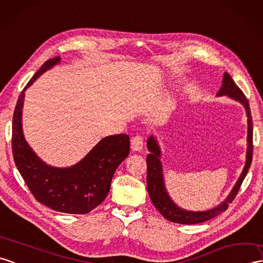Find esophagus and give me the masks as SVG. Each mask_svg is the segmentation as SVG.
<instances>
[{"label": "esophagus", "mask_w": 263, "mask_h": 263, "mask_svg": "<svg viewBox=\"0 0 263 263\" xmlns=\"http://www.w3.org/2000/svg\"><path fill=\"white\" fill-rule=\"evenodd\" d=\"M131 148L134 151H140L143 148V137L137 134L131 139Z\"/></svg>", "instance_id": "esophagus-1"}]
</instances>
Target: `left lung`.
Masks as SVG:
<instances>
[{
  "mask_svg": "<svg viewBox=\"0 0 263 263\" xmlns=\"http://www.w3.org/2000/svg\"><path fill=\"white\" fill-rule=\"evenodd\" d=\"M223 95H227L230 99L241 103L244 108H246L248 118V149L246 166L243 168L240 178L237 179L236 184L229 194V196L216 207H213V209L207 211L195 212L181 209V207L177 205L172 197L169 196L166 185H164L162 163L160 160L161 150L159 143H158L157 139L154 136H150L148 138V141H146V146H148V150L150 151V154L146 156V187H148L149 196L156 209L161 213V215L164 218H167L170 222L179 224H197L214 218L215 216L221 214V213L227 211L229 205L235 198L249 172V168L251 166L253 156V126L249 102L247 97L242 93V90L236 86V84L228 72H224L222 87L219 88L218 93L216 94V96Z\"/></svg>",
  "mask_w": 263,
  "mask_h": 263,
  "instance_id": "1",
  "label": "left lung"
}]
</instances>
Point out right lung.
Returning a JSON list of instances; mask_svg holds the SVG:
<instances>
[{
	"mask_svg": "<svg viewBox=\"0 0 263 263\" xmlns=\"http://www.w3.org/2000/svg\"><path fill=\"white\" fill-rule=\"evenodd\" d=\"M59 63L60 57L47 60L21 91L12 122V152L17 170L36 200L57 212L87 214L106 198L115 170L129 156L130 138L127 134L103 138L81 161L66 168L50 166L36 156L22 131L24 91Z\"/></svg>",
	"mask_w": 263,
	"mask_h": 263,
	"instance_id": "add662e5",
	"label": "right lung"
}]
</instances>
